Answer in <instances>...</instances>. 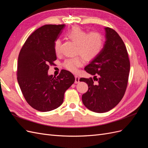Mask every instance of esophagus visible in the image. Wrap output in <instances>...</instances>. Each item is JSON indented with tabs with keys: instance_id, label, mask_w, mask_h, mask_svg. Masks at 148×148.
Wrapping results in <instances>:
<instances>
[{
	"instance_id": "34e87169",
	"label": "esophagus",
	"mask_w": 148,
	"mask_h": 148,
	"mask_svg": "<svg viewBox=\"0 0 148 148\" xmlns=\"http://www.w3.org/2000/svg\"><path fill=\"white\" fill-rule=\"evenodd\" d=\"M75 83L77 84L79 83V77H78V75H75Z\"/></svg>"
}]
</instances>
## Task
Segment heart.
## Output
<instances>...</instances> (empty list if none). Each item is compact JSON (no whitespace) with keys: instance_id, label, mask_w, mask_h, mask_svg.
Masks as SVG:
<instances>
[{"instance_id":"b5f03b06","label":"heart","mask_w":148,"mask_h":148,"mask_svg":"<svg viewBox=\"0 0 148 148\" xmlns=\"http://www.w3.org/2000/svg\"><path fill=\"white\" fill-rule=\"evenodd\" d=\"M66 36L77 44V53L81 55L85 60H91L95 59L102 51L104 41L102 36L99 33L92 32L88 34L78 26H74L66 34ZM60 44V39L56 40L54 49L56 53L59 52ZM83 63L82 57L77 56L65 60L63 65L67 70L76 72Z\"/></svg>"}]
</instances>
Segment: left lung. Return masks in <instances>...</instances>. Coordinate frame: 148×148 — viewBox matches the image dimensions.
<instances>
[{
	"label": "left lung",
	"mask_w": 148,
	"mask_h": 148,
	"mask_svg": "<svg viewBox=\"0 0 148 148\" xmlns=\"http://www.w3.org/2000/svg\"><path fill=\"white\" fill-rule=\"evenodd\" d=\"M106 41L101 52L84 70L93 79L82 78L88 90L82 96L84 106L92 112L103 113L117 106L125 92L130 72V61L126 47L116 31L104 28Z\"/></svg>",
	"instance_id": "8db88e82"
}]
</instances>
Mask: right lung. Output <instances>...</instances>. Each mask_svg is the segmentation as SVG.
<instances>
[{
	"label": "right lung",
	"mask_w": 148,
	"mask_h": 148,
	"mask_svg": "<svg viewBox=\"0 0 148 148\" xmlns=\"http://www.w3.org/2000/svg\"><path fill=\"white\" fill-rule=\"evenodd\" d=\"M65 25H46L26 39L18 59L17 80L28 104L41 112L62 105L64 93L75 82L69 71L62 70L57 77L48 74L49 64L57 59L54 43Z\"/></svg>",
	"instance_id": "right-lung-1"
}]
</instances>
